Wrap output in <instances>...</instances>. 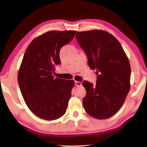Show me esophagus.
Wrapping results in <instances>:
<instances>
[{
  "instance_id": "esophagus-1",
  "label": "esophagus",
  "mask_w": 147,
  "mask_h": 147,
  "mask_svg": "<svg viewBox=\"0 0 147 147\" xmlns=\"http://www.w3.org/2000/svg\"><path fill=\"white\" fill-rule=\"evenodd\" d=\"M75 85L76 86H82V83L79 81H76L75 82Z\"/></svg>"
}]
</instances>
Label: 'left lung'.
I'll use <instances>...</instances> for the list:
<instances>
[{
	"instance_id": "1",
	"label": "left lung",
	"mask_w": 147,
	"mask_h": 147,
	"mask_svg": "<svg viewBox=\"0 0 147 147\" xmlns=\"http://www.w3.org/2000/svg\"><path fill=\"white\" fill-rule=\"evenodd\" d=\"M76 38L84 51L89 67L96 70V85L84 81L82 102L88 115L105 119L115 115L130 90L131 67L126 54L114 36L101 30L77 32Z\"/></svg>"
}]
</instances>
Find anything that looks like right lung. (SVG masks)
I'll return each mask as SVG.
<instances>
[{
    "label": "right lung",
    "instance_id": "right-lung-1",
    "mask_svg": "<svg viewBox=\"0 0 147 147\" xmlns=\"http://www.w3.org/2000/svg\"><path fill=\"white\" fill-rule=\"evenodd\" d=\"M76 31H49L28 45L18 74L23 98L29 109L40 119H58L67 110L74 86L73 80L54 78L60 64L59 51L73 39Z\"/></svg>",
    "mask_w": 147,
    "mask_h": 147
}]
</instances>
